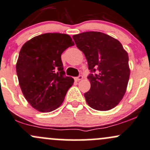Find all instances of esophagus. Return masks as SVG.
<instances>
[{
    "label": "esophagus",
    "mask_w": 150,
    "mask_h": 150,
    "mask_svg": "<svg viewBox=\"0 0 150 150\" xmlns=\"http://www.w3.org/2000/svg\"><path fill=\"white\" fill-rule=\"evenodd\" d=\"M83 79V76L81 75H79V76L75 77V80L76 81H79V80H81Z\"/></svg>",
    "instance_id": "34e87169"
}]
</instances>
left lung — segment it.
Wrapping results in <instances>:
<instances>
[{
	"label": "left lung",
	"instance_id": "1",
	"mask_svg": "<svg viewBox=\"0 0 150 150\" xmlns=\"http://www.w3.org/2000/svg\"><path fill=\"white\" fill-rule=\"evenodd\" d=\"M76 47L85 55L91 87L84 93L92 108L105 111L115 108L124 96L130 69L129 55L118 40L100 32L73 36Z\"/></svg>",
	"mask_w": 150,
	"mask_h": 150
}]
</instances>
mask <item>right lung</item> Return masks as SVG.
<instances>
[{"instance_id": "obj_1", "label": "right lung", "mask_w": 150, "mask_h": 150, "mask_svg": "<svg viewBox=\"0 0 150 150\" xmlns=\"http://www.w3.org/2000/svg\"><path fill=\"white\" fill-rule=\"evenodd\" d=\"M73 45L69 35L45 33L22 46L16 74L23 95L32 108L42 112H51L63 103L74 80L65 75L61 54Z\"/></svg>"}]
</instances>
